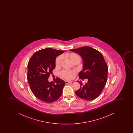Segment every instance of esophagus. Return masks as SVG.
Returning <instances> with one entry per match:
<instances>
[{
	"label": "esophagus",
	"instance_id": "1",
	"mask_svg": "<svg viewBox=\"0 0 133 133\" xmlns=\"http://www.w3.org/2000/svg\"><path fill=\"white\" fill-rule=\"evenodd\" d=\"M65 84H69V83H72L73 81H65Z\"/></svg>",
	"mask_w": 133,
	"mask_h": 133
}]
</instances>
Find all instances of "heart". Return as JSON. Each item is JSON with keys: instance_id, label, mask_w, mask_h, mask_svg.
Instances as JSON below:
<instances>
[{"instance_id": "heart-1", "label": "heart", "mask_w": 133, "mask_h": 133, "mask_svg": "<svg viewBox=\"0 0 133 133\" xmlns=\"http://www.w3.org/2000/svg\"><path fill=\"white\" fill-rule=\"evenodd\" d=\"M64 56L66 58L69 59L73 63L75 62H79L81 60L80 56L78 54H77L76 53H66L64 55ZM62 59V57L61 56H59L55 60V64L56 66H59L60 65ZM74 73H75V71L64 70L61 71L60 74L63 78L70 79L73 78Z\"/></svg>"}]
</instances>
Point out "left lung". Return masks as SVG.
<instances>
[{
  "mask_svg": "<svg viewBox=\"0 0 133 133\" xmlns=\"http://www.w3.org/2000/svg\"><path fill=\"white\" fill-rule=\"evenodd\" d=\"M83 59V69L79 73V78H87L84 85L81 81L79 89L75 93L79 98L92 100L97 98L105 86L108 76V65L102 54L88 46L71 49Z\"/></svg>",
  "mask_w": 133,
  "mask_h": 133,
  "instance_id": "obj_1",
  "label": "left lung"
}]
</instances>
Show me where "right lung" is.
<instances>
[{"mask_svg":"<svg viewBox=\"0 0 133 133\" xmlns=\"http://www.w3.org/2000/svg\"><path fill=\"white\" fill-rule=\"evenodd\" d=\"M64 52L46 48L37 51L29 59L28 64V82L33 94L42 101L53 103L62 95L65 82L57 78L55 83L49 82L48 78L55 67L56 57Z\"/></svg>","mask_w":133,"mask_h":133,"instance_id":"obj_1","label":"right lung"}]
</instances>
